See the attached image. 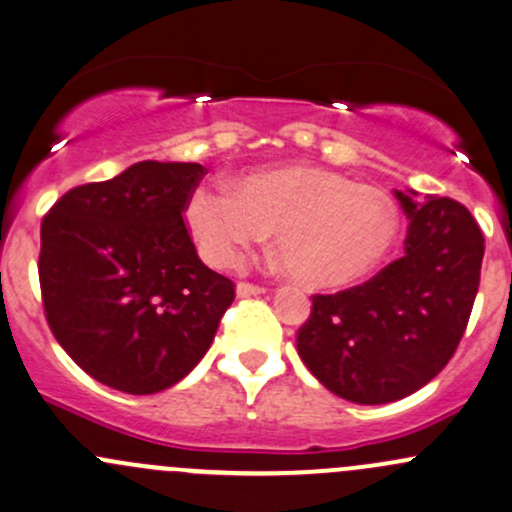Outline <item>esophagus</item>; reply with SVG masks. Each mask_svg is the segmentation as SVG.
<instances>
[{
  "instance_id": "1",
  "label": "esophagus",
  "mask_w": 512,
  "mask_h": 512,
  "mask_svg": "<svg viewBox=\"0 0 512 512\" xmlns=\"http://www.w3.org/2000/svg\"><path fill=\"white\" fill-rule=\"evenodd\" d=\"M265 292V287L260 284H252V282H238V297H255V294Z\"/></svg>"
}]
</instances>
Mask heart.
<instances>
[{
	"label": "heart",
	"instance_id": "b5f03b06",
	"mask_svg": "<svg viewBox=\"0 0 512 512\" xmlns=\"http://www.w3.org/2000/svg\"><path fill=\"white\" fill-rule=\"evenodd\" d=\"M186 220L213 267H238L274 228L289 272L314 289H338L378 270L400 230L385 191L336 171L284 164L250 171L225 186H198Z\"/></svg>",
	"mask_w": 512,
	"mask_h": 512
}]
</instances>
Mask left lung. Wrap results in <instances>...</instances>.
<instances>
[{
    "label": "left lung",
    "instance_id": "1",
    "mask_svg": "<svg viewBox=\"0 0 512 512\" xmlns=\"http://www.w3.org/2000/svg\"><path fill=\"white\" fill-rule=\"evenodd\" d=\"M410 218L405 255L373 279L314 294L297 351L316 380L358 405H385L424 387L459 348L481 282L483 233L451 198L419 203L395 191Z\"/></svg>",
    "mask_w": 512,
    "mask_h": 512
}]
</instances>
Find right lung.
<instances>
[{
  "label": "right lung",
  "instance_id": "right-lung-1",
  "mask_svg": "<svg viewBox=\"0 0 512 512\" xmlns=\"http://www.w3.org/2000/svg\"><path fill=\"white\" fill-rule=\"evenodd\" d=\"M208 171L139 161L63 193L41 223L39 282L56 341L90 378L152 395L211 348L235 284L208 270L184 223Z\"/></svg>",
  "mask_w": 512,
  "mask_h": 512
}]
</instances>
